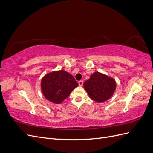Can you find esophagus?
Returning <instances> with one entry per match:
<instances>
[{
    "instance_id": "obj_1",
    "label": "esophagus",
    "mask_w": 153,
    "mask_h": 153,
    "mask_svg": "<svg viewBox=\"0 0 153 153\" xmlns=\"http://www.w3.org/2000/svg\"><path fill=\"white\" fill-rule=\"evenodd\" d=\"M78 85H79L80 86H82V85H83V81L82 80L78 81Z\"/></svg>"
}]
</instances>
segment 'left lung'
Listing matches in <instances>:
<instances>
[{
    "mask_svg": "<svg viewBox=\"0 0 153 153\" xmlns=\"http://www.w3.org/2000/svg\"><path fill=\"white\" fill-rule=\"evenodd\" d=\"M84 87L92 100L102 103L114 94L116 89V82L112 77L96 71L84 83Z\"/></svg>",
    "mask_w": 153,
    "mask_h": 153,
    "instance_id": "8db88e82",
    "label": "left lung"
}]
</instances>
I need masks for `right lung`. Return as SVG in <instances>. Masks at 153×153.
Segmentation results:
<instances>
[{
    "mask_svg": "<svg viewBox=\"0 0 153 153\" xmlns=\"http://www.w3.org/2000/svg\"><path fill=\"white\" fill-rule=\"evenodd\" d=\"M78 85L74 77L64 69L46 74L41 81L45 98L55 104L61 103Z\"/></svg>",
    "mask_w": 153,
    "mask_h": 153,
    "instance_id": "1",
    "label": "right lung"
}]
</instances>
